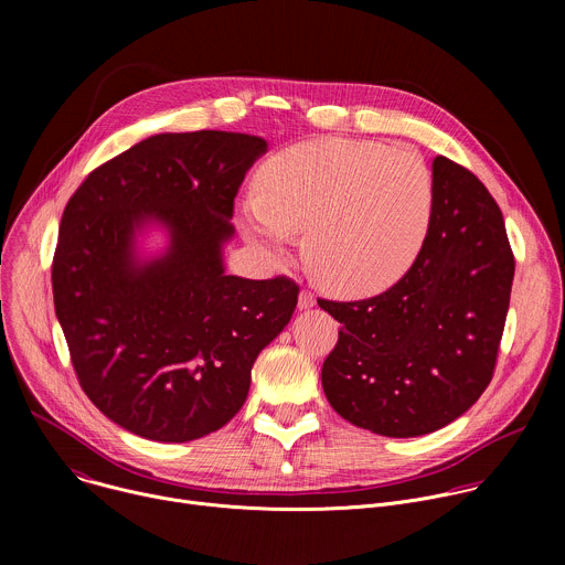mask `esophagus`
<instances>
[{
  "label": "esophagus",
  "instance_id": "esophagus-1",
  "mask_svg": "<svg viewBox=\"0 0 565 565\" xmlns=\"http://www.w3.org/2000/svg\"><path fill=\"white\" fill-rule=\"evenodd\" d=\"M297 303H299V308H301V310L312 308V306H315V295H312L310 290H301V292H299V301H297Z\"/></svg>",
  "mask_w": 565,
  "mask_h": 565
}]
</instances>
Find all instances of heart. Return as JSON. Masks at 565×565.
Instances as JSON below:
<instances>
[{
  "label": "heart",
  "mask_w": 565,
  "mask_h": 565,
  "mask_svg": "<svg viewBox=\"0 0 565 565\" xmlns=\"http://www.w3.org/2000/svg\"><path fill=\"white\" fill-rule=\"evenodd\" d=\"M434 210L429 168L373 140L321 138L273 156L257 196L241 205V230L281 255L303 232L312 277L344 297L386 290L420 255Z\"/></svg>",
  "instance_id": "heart-1"
}]
</instances>
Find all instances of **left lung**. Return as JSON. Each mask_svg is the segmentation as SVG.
Masks as SVG:
<instances>
[{"label":"left lung","mask_w":565,"mask_h":565,"mask_svg":"<svg viewBox=\"0 0 565 565\" xmlns=\"http://www.w3.org/2000/svg\"><path fill=\"white\" fill-rule=\"evenodd\" d=\"M512 279L497 201L469 170L436 156L431 221L407 275L369 299H317L342 324L321 366L331 407L388 438L454 423L492 382Z\"/></svg>","instance_id":"left-lung-1"}]
</instances>
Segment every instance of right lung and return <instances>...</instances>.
Returning a JSON list of instances; mask_svg holds the SVG:
<instances>
[{
    "label": "right lung",
    "instance_id": "1",
    "mask_svg": "<svg viewBox=\"0 0 565 565\" xmlns=\"http://www.w3.org/2000/svg\"><path fill=\"white\" fill-rule=\"evenodd\" d=\"M266 149L248 134H158L96 168L64 207L51 279L71 364L136 436L188 443L230 423L292 317V279L225 275L221 255L234 196ZM149 222L171 248L140 263L135 232Z\"/></svg>",
    "mask_w": 565,
    "mask_h": 565
}]
</instances>
